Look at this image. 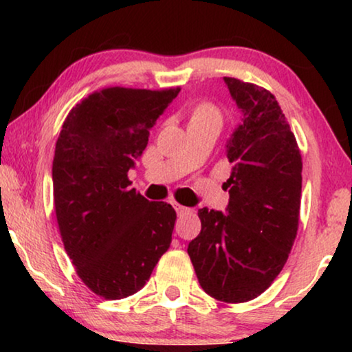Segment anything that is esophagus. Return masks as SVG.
Listing matches in <instances>:
<instances>
[{
	"mask_svg": "<svg viewBox=\"0 0 352 352\" xmlns=\"http://www.w3.org/2000/svg\"><path fill=\"white\" fill-rule=\"evenodd\" d=\"M173 205H175V210H176L177 216H182V214L189 213V211H190V208H186V206H182V205H179V204H173Z\"/></svg>",
	"mask_w": 352,
	"mask_h": 352,
	"instance_id": "34e87169",
	"label": "esophagus"
}]
</instances>
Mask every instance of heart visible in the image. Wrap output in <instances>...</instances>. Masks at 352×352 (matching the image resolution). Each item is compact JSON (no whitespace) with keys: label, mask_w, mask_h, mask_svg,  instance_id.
<instances>
[{"label":"heart","mask_w":352,"mask_h":352,"mask_svg":"<svg viewBox=\"0 0 352 352\" xmlns=\"http://www.w3.org/2000/svg\"><path fill=\"white\" fill-rule=\"evenodd\" d=\"M192 122H221L219 110L213 104H200L192 113Z\"/></svg>","instance_id":"b5f03b06"}]
</instances>
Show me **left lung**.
I'll return each instance as SVG.
<instances>
[{
  "label": "left lung",
  "instance_id": "8db88e82",
  "mask_svg": "<svg viewBox=\"0 0 352 352\" xmlns=\"http://www.w3.org/2000/svg\"><path fill=\"white\" fill-rule=\"evenodd\" d=\"M224 81L243 113L228 142V214L199 210L201 230L187 253L210 296L245 302L271 287L290 254L300 223L302 162L274 94L230 76Z\"/></svg>",
  "mask_w": 352,
  "mask_h": 352
}]
</instances>
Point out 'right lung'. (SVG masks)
Listing matches in <instances>:
<instances>
[{"label":"right lung","mask_w":352,"mask_h":352,"mask_svg":"<svg viewBox=\"0 0 352 352\" xmlns=\"http://www.w3.org/2000/svg\"><path fill=\"white\" fill-rule=\"evenodd\" d=\"M181 88H104L67 115L52 162L60 237L86 287L122 300L146 285L170 248L176 211L131 189L129 168Z\"/></svg>","instance_id":"add662e5"}]
</instances>
